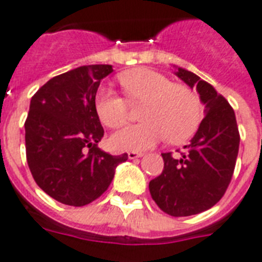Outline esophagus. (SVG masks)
<instances>
[{
	"mask_svg": "<svg viewBox=\"0 0 262 262\" xmlns=\"http://www.w3.org/2000/svg\"><path fill=\"white\" fill-rule=\"evenodd\" d=\"M144 156V153H141V151H129L127 153V157L130 158V160H135V158H140Z\"/></svg>",
	"mask_w": 262,
	"mask_h": 262,
	"instance_id": "1",
	"label": "esophagus"
}]
</instances>
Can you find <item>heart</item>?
Segmentation results:
<instances>
[{"label": "heart", "mask_w": 262, "mask_h": 262, "mask_svg": "<svg viewBox=\"0 0 262 262\" xmlns=\"http://www.w3.org/2000/svg\"><path fill=\"white\" fill-rule=\"evenodd\" d=\"M127 101L145 104L138 125H127L114 133L111 144L117 150H145L164 138L180 144L192 137L202 118L199 96L190 88L173 83L168 77L150 69H137L120 77ZM112 89L101 88L96 96V111L106 126L124 125L129 105Z\"/></svg>", "instance_id": "heart-1"}]
</instances>
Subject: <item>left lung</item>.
Returning a JSON list of instances; mask_svg holds the SVG:
<instances>
[{
	"mask_svg": "<svg viewBox=\"0 0 262 262\" xmlns=\"http://www.w3.org/2000/svg\"><path fill=\"white\" fill-rule=\"evenodd\" d=\"M174 74L189 88H195L204 104L201 121L185 153L174 158L161 153L164 170L149 182L151 199L162 212L173 217L199 214L221 200L232 180L239 135L229 102L197 74L176 67Z\"/></svg>",
	"mask_w": 262,
	"mask_h": 262,
	"instance_id": "1",
	"label": "left lung"
}]
</instances>
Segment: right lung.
Returning a JSON list of instances; mask_svg holds the SVG:
<instances>
[{"instance_id": "add662e5", "label": "right lung", "mask_w": 262, "mask_h": 262, "mask_svg": "<svg viewBox=\"0 0 262 262\" xmlns=\"http://www.w3.org/2000/svg\"><path fill=\"white\" fill-rule=\"evenodd\" d=\"M112 65H85L50 78L30 100L26 160L37 185L61 204L83 206L109 188L127 155L97 146L104 129L96 94Z\"/></svg>"}]
</instances>
